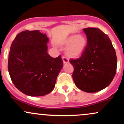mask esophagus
Masks as SVG:
<instances>
[{"mask_svg": "<svg viewBox=\"0 0 124 124\" xmlns=\"http://www.w3.org/2000/svg\"><path fill=\"white\" fill-rule=\"evenodd\" d=\"M62 59H63V63H68V62H69V59H68V58L65 56H62Z\"/></svg>", "mask_w": 124, "mask_h": 124, "instance_id": "1", "label": "esophagus"}]
</instances>
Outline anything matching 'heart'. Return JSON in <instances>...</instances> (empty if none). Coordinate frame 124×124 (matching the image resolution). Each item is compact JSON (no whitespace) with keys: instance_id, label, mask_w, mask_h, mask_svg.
<instances>
[{"instance_id":"1","label":"heart","mask_w":124,"mask_h":124,"mask_svg":"<svg viewBox=\"0 0 124 124\" xmlns=\"http://www.w3.org/2000/svg\"><path fill=\"white\" fill-rule=\"evenodd\" d=\"M86 38L82 35H73L69 37L64 42V44L68 46L66 53L71 57H77L83 52L86 46Z\"/></svg>"}]
</instances>
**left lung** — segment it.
I'll return each instance as SVG.
<instances>
[{
    "label": "left lung",
    "mask_w": 124,
    "mask_h": 124,
    "mask_svg": "<svg viewBox=\"0 0 124 124\" xmlns=\"http://www.w3.org/2000/svg\"><path fill=\"white\" fill-rule=\"evenodd\" d=\"M87 44L79 58L70 59L73 66L72 77L77 87L95 93L107 87L116 71V51L108 36L97 28L83 29Z\"/></svg>",
    "instance_id": "8db88e82"
}]
</instances>
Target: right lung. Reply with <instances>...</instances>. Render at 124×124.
Returning <instances> with one entry per match:
<instances>
[{
  "label": "right lung",
  "mask_w": 124,
  "mask_h": 124,
  "mask_svg": "<svg viewBox=\"0 0 124 124\" xmlns=\"http://www.w3.org/2000/svg\"><path fill=\"white\" fill-rule=\"evenodd\" d=\"M48 38L38 30L18 33L12 42L8 70L16 87L30 96H43L55 87L63 66L61 55L52 58L47 53Z\"/></svg>",
  "instance_id": "right-lung-1"
}]
</instances>
